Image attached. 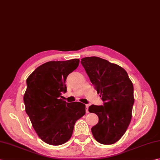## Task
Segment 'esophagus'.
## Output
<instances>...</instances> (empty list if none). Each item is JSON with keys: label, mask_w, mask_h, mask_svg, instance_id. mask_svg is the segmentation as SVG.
<instances>
[{"label": "esophagus", "mask_w": 160, "mask_h": 160, "mask_svg": "<svg viewBox=\"0 0 160 160\" xmlns=\"http://www.w3.org/2000/svg\"><path fill=\"white\" fill-rule=\"evenodd\" d=\"M88 108H89V105H86V113H88V112H89Z\"/></svg>", "instance_id": "1"}]
</instances>
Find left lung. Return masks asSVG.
<instances>
[{"label": "left lung", "instance_id": "8db88e82", "mask_svg": "<svg viewBox=\"0 0 160 160\" xmlns=\"http://www.w3.org/2000/svg\"><path fill=\"white\" fill-rule=\"evenodd\" d=\"M92 82L103 101L102 105H92L89 112L98 117L92 128L93 136L102 144L117 142L126 132L132 118L134 88L123 68L98 57L81 59Z\"/></svg>", "mask_w": 160, "mask_h": 160}]
</instances>
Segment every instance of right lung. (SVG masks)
<instances>
[{
    "instance_id": "obj_1",
    "label": "right lung",
    "mask_w": 160,
    "mask_h": 160,
    "mask_svg": "<svg viewBox=\"0 0 160 160\" xmlns=\"http://www.w3.org/2000/svg\"><path fill=\"white\" fill-rule=\"evenodd\" d=\"M79 62V59L48 62L26 80V112L39 138L48 144L59 146L68 142L76 122L85 114L83 103L67 102L61 98L62 92L67 91V76Z\"/></svg>"
}]
</instances>
